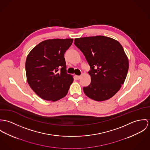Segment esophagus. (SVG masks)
I'll use <instances>...</instances> for the list:
<instances>
[{
	"instance_id": "34e87169",
	"label": "esophagus",
	"mask_w": 150,
	"mask_h": 150,
	"mask_svg": "<svg viewBox=\"0 0 150 150\" xmlns=\"http://www.w3.org/2000/svg\"><path fill=\"white\" fill-rule=\"evenodd\" d=\"M76 78H77L78 79H81V76H78V75H76Z\"/></svg>"
}]
</instances>
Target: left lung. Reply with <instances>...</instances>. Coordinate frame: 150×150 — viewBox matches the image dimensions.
Instances as JSON below:
<instances>
[{"mask_svg": "<svg viewBox=\"0 0 150 150\" xmlns=\"http://www.w3.org/2000/svg\"><path fill=\"white\" fill-rule=\"evenodd\" d=\"M90 70L91 83L83 87L84 94L97 101L109 100L120 89L129 68L128 57L116 40L103 35L75 39Z\"/></svg>", "mask_w": 150, "mask_h": 150, "instance_id": "8db88e82", "label": "left lung"}]
</instances>
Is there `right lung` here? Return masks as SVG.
Here are the masks:
<instances>
[{
    "label": "right lung",
    "instance_id": "right-lung-1",
    "mask_svg": "<svg viewBox=\"0 0 150 150\" xmlns=\"http://www.w3.org/2000/svg\"><path fill=\"white\" fill-rule=\"evenodd\" d=\"M72 42V38L45 40L28 55L27 81L42 99L56 101L67 95L74 79L67 73L64 53Z\"/></svg>",
    "mask_w": 150,
    "mask_h": 150
}]
</instances>
